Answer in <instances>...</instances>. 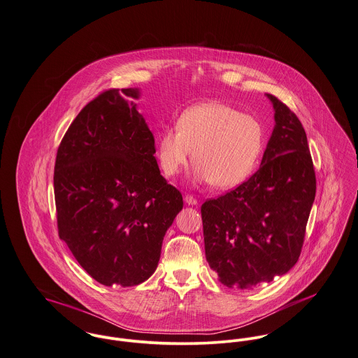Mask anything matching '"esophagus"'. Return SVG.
<instances>
[{
    "mask_svg": "<svg viewBox=\"0 0 358 358\" xmlns=\"http://www.w3.org/2000/svg\"><path fill=\"white\" fill-rule=\"evenodd\" d=\"M184 200H185V203L189 204V206H196V204H198V200L194 198L192 195H185Z\"/></svg>",
    "mask_w": 358,
    "mask_h": 358,
    "instance_id": "obj_1",
    "label": "esophagus"
}]
</instances>
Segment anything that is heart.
Listing matches in <instances>:
<instances>
[{"instance_id":"obj_1","label":"heart","mask_w":358,"mask_h":358,"mask_svg":"<svg viewBox=\"0 0 358 358\" xmlns=\"http://www.w3.org/2000/svg\"><path fill=\"white\" fill-rule=\"evenodd\" d=\"M264 138V127L257 118L231 106L207 101L184 110L177 127L160 133L158 159L164 174L176 176L194 154L198 181H210L222 189L234 188L255 169Z\"/></svg>"}]
</instances>
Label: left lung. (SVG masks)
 <instances>
[{
    "label": "left lung",
    "instance_id": "1",
    "mask_svg": "<svg viewBox=\"0 0 358 358\" xmlns=\"http://www.w3.org/2000/svg\"><path fill=\"white\" fill-rule=\"evenodd\" d=\"M266 96L276 123L261 167L200 208L206 259L231 288L269 282L296 264L316 196L305 129L278 97Z\"/></svg>",
    "mask_w": 358,
    "mask_h": 358
}]
</instances>
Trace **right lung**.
<instances>
[{
  "label": "right lung",
  "mask_w": 358,
  "mask_h": 358,
  "mask_svg": "<svg viewBox=\"0 0 358 358\" xmlns=\"http://www.w3.org/2000/svg\"><path fill=\"white\" fill-rule=\"evenodd\" d=\"M138 97L137 87L110 89L87 103L55 163L59 236L86 273L108 287L151 278L184 204L160 174Z\"/></svg>",
  "instance_id": "add662e5"
}]
</instances>
